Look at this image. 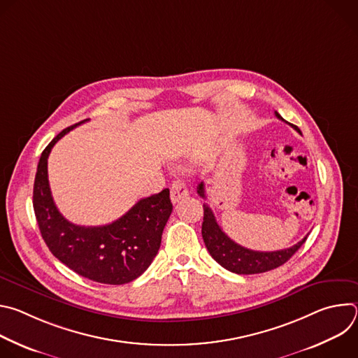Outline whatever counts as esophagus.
<instances>
[{"instance_id": "34e87169", "label": "esophagus", "mask_w": 358, "mask_h": 358, "mask_svg": "<svg viewBox=\"0 0 358 358\" xmlns=\"http://www.w3.org/2000/svg\"><path fill=\"white\" fill-rule=\"evenodd\" d=\"M187 195H188V188H187L185 182L180 178L174 180L171 184V201L178 202L180 199L185 198Z\"/></svg>"}]
</instances>
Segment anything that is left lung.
<instances>
[{
    "label": "left lung",
    "mask_w": 358,
    "mask_h": 358,
    "mask_svg": "<svg viewBox=\"0 0 358 358\" xmlns=\"http://www.w3.org/2000/svg\"><path fill=\"white\" fill-rule=\"evenodd\" d=\"M275 115L280 117L279 113ZM283 120V119H282ZM296 131L300 130L293 126ZM196 192L199 196L206 198V189H203V182L201 181L196 187ZM202 239L206 242V246L210 252L211 257L227 271L238 273V275H255V273H264L272 269L279 268L285 262H287L294 252L306 242L308 235H306L300 242L296 245L273 252H259L243 248L234 242L231 238L225 235V232L218 225L213 210L203 203V222H202Z\"/></svg>",
    "instance_id": "1"
}]
</instances>
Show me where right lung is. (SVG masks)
<instances>
[{
	"label": "right lung",
	"instance_id": "add662e5",
	"mask_svg": "<svg viewBox=\"0 0 358 358\" xmlns=\"http://www.w3.org/2000/svg\"><path fill=\"white\" fill-rule=\"evenodd\" d=\"M62 130L42 151L34 182V211L41 235L64 265L93 282L123 285L137 279L156 258L171 215L170 189L140 199L119 220L101 227L69 222L57 208L48 181V157Z\"/></svg>",
	"mask_w": 358,
	"mask_h": 358
}]
</instances>
